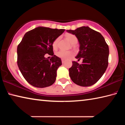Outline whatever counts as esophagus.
Returning a JSON list of instances; mask_svg holds the SVG:
<instances>
[{
  "label": "esophagus",
  "mask_w": 125,
  "mask_h": 125,
  "mask_svg": "<svg viewBox=\"0 0 125 125\" xmlns=\"http://www.w3.org/2000/svg\"><path fill=\"white\" fill-rule=\"evenodd\" d=\"M62 60V63H64V62H65L64 59H62V60Z\"/></svg>",
  "instance_id": "esophagus-1"
}]
</instances>
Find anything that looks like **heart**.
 Masks as SVG:
<instances>
[{"mask_svg":"<svg viewBox=\"0 0 125 125\" xmlns=\"http://www.w3.org/2000/svg\"><path fill=\"white\" fill-rule=\"evenodd\" d=\"M65 37H66V39L68 40L72 44H75L77 43L78 41L77 37H76L74 35L69 33V34L65 35ZM59 40H60V39H59V38H57V39H55L54 41L53 42L52 46L54 49H56V48H57ZM56 55L59 58H61L62 59H67L71 57L72 56L73 52L72 51H66L60 50L56 53Z\"/></svg>","mask_w":125,"mask_h":125,"instance_id":"heart-1","label":"heart"}]
</instances>
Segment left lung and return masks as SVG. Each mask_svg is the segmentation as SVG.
<instances>
[{"label": "left lung", "mask_w": 125, "mask_h": 125, "mask_svg": "<svg viewBox=\"0 0 125 125\" xmlns=\"http://www.w3.org/2000/svg\"><path fill=\"white\" fill-rule=\"evenodd\" d=\"M67 31L77 37L80 47L75 58L83 60L82 64L73 61L69 76L78 85H92L100 79L108 66L109 46L100 33L88 26Z\"/></svg>", "instance_id": "obj_1"}]
</instances>
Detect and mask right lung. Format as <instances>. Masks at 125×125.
<instances>
[{
    "instance_id": "add662e5",
    "label": "right lung",
    "mask_w": 125,
    "mask_h": 125,
    "mask_svg": "<svg viewBox=\"0 0 125 125\" xmlns=\"http://www.w3.org/2000/svg\"><path fill=\"white\" fill-rule=\"evenodd\" d=\"M64 30L39 26L24 36L17 48V63L23 77L31 85L45 88L54 83L62 61L54 55L52 43ZM45 54L52 56L50 60Z\"/></svg>"
}]
</instances>
